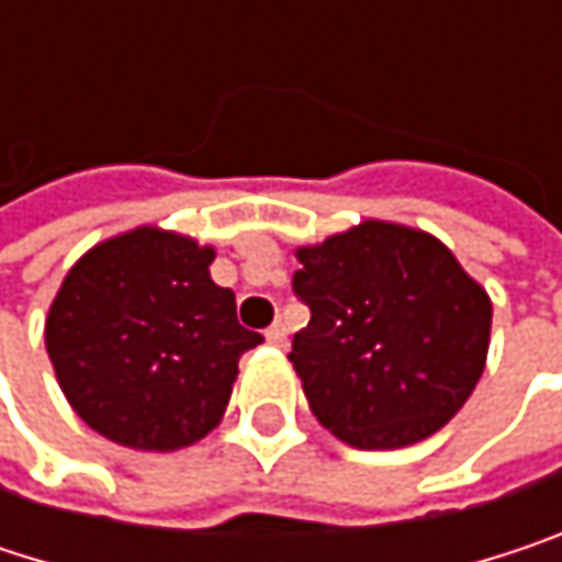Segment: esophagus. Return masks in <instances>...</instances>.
Masks as SVG:
<instances>
[{
	"label": "esophagus",
	"instance_id": "34e87169",
	"mask_svg": "<svg viewBox=\"0 0 562 562\" xmlns=\"http://www.w3.org/2000/svg\"><path fill=\"white\" fill-rule=\"evenodd\" d=\"M267 341H270V345H277V348H285L289 331H285V325H282V322H273V325L267 328Z\"/></svg>",
	"mask_w": 562,
	"mask_h": 562
}]
</instances>
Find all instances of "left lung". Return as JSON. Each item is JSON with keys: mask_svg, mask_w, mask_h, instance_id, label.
Segmentation results:
<instances>
[{"mask_svg": "<svg viewBox=\"0 0 562 562\" xmlns=\"http://www.w3.org/2000/svg\"><path fill=\"white\" fill-rule=\"evenodd\" d=\"M292 289L312 318L289 361L308 409L355 449H403L439 432L488 358L492 299L426 231L361 221L299 247Z\"/></svg>", "mask_w": 562, "mask_h": 562, "instance_id": "8db88e82", "label": "left lung"}]
</instances>
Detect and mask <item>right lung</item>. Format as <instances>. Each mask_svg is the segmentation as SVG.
Segmentation results:
<instances>
[{
    "label": "right lung",
    "mask_w": 562,
    "mask_h": 562,
    "mask_svg": "<svg viewBox=\"0 0 562 562\" xmlns=\"http://www.w3.org/2000/svg\"><path fill=\"white\" fill-rule=\"evenodd\" d=\"M214 247L133 227L90 247L45 318V348L74 413L116 446L175 452L224 416L237 361L263 335L211 280Z\"/></svg>",
    "instance_id": "right-lung-1"
}]
</instances>
